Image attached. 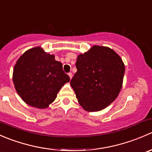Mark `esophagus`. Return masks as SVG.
Segmentation results:
<instances>
[{"label":"esophagus","mask_w":152,"mask_h":152,"mask_svg":"<svg viewBox=\"0 0 152 152\" xmlns=\"http://www.w3.org/2000/svg\"><path fill=\"white\" fill-rule=\"evenodd\" d=\"M68 76H69V77H70V79H72V77H73V74H72L71 72H70V73H68Z\"/></svg>","instance_id":"34e87169"}]
</instances>
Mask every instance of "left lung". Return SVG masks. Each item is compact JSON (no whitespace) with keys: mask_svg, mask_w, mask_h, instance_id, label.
Wrapping results in <instances>:
<instances>
[{"mask_svg":"<svg viewBox=\"0 0 152 152\" xmlns=\"http://www.w3.org/2000/svg\"><path fill=\"white\" fill-rule=\"evenodd\" d=\"M77 72L70 81L79 104L86 111L106 108L118 96L125 72L120 56L111 48L94 45L78 56Z\"/></svg>","mask_w":152,"mask_h":152,"instance_id":"1","label":"left lung"}]
</instances>
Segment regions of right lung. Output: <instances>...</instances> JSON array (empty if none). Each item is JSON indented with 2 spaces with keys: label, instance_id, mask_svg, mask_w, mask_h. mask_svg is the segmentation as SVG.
Returning <instances> with one entry per match:
<instances>
[{
  "label": "right lung",
  "instance_id": "add662e5",
  "mask_svg": "<svg viewBox=\"0 0 152 152\" xmlns=\"http://www.w3.org/2000/svg\"><path fill=\"white\" fill-rule=\"evenodd\" d=\"M70 81L62 64L40 47L26 51L13 70V82L21 99L31 107L46 108L61 87Z\"/></svg>",
  "mask_w": 152,
  "mask_h": 152
}]
</instances>
